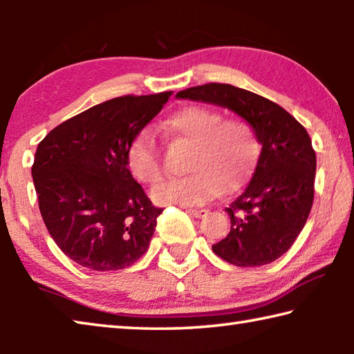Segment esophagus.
Here are the masks:
<instances>
[{
    "mask_svg": "<svg viewBox=\"0 0 354 354\" xmlns=\"http://www.w3.org/2000/svg\"><path fill=\"white\" fill-rule=\"evenodd\" d=\"M187 212L194 215V217H196V218H203L207 215L206 209H187Z\"/></svg>",
    "mask_w": 354,
    "mask_h": 354,
    "instance_id": "esophagus-1",
    "label": "esophagus"
}]
</instances>
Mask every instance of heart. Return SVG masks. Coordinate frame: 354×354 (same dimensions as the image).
<instances>
[{"label": "heart", "instance_id": "b5f03b06", "mask_svg": "<svg viewBox=\"0 0 354 354\" xmlns=\"http://www.w3.org/2000/svg\"><path fill=\"white\" fill-rule=\"evenodd\" d=\"M165 127L192 149L187 170L192 175L171 179L153 194L158 205H203L215 198L221 187L243 184L259 154L254 131L242 120H225L223 113L205 106H187L165 120ZM127 165L137 181L156 187L164 178L154 133L143 128L131 140Z\"/></svg>", "mask_w": 354, "mask_h": 354}]
</instances>
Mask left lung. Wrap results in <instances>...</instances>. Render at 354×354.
<instances>
[{
  "instance_id": "8db88e82",
  "label": "left lung",
  "mask_w": 354,
  "mask_h": 354,
  "mask_svg": "<svg viewBox=\"0 0 354 354\" xmlns=\"http://www.w3.org/2000/svg\"><path fill=\"white\" fill-rule=\"evenodd\" d=\"M176 98L226 107L253 128L262 145L253 178L225 209L231 230L212 250L237 267L277 261L295 242L313 207L317 159L308 131L277 103L231 84L190 87Z\"/></svg>"
}]
</instances>
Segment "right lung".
Listing matches in <instances>:
<instances>
[{
  "mask_svg": "<svg viewBox=\"0 0 354 354\" xmlns=\"http://www.w3.org/2000/svg\"><path fill=\"white\" fill-rule=\"evenodd\" d=\"M170 95L107 100L61 123L39 143L32 179L41 218L77 266L123 270L148 250L164 209L153 206L131 175L127 151Z\"/></svg>",
  "mask_w": 354,
  "mask_h": 354,
  "instance_id": "obj_1",
  "label": "right lung"
}]
</instances>
